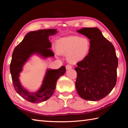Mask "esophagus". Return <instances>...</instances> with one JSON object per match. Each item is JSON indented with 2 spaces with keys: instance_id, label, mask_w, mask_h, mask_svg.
<instances>
[{
  "instance_id": "obj_1",
  "label": "esophagus",
  "mask_w": 128,
  "mask_h": 128,
  "mask_svg": "<svg viewBox=\"0 0 128 128\" xmlns=\"http://www.w3.org/2000/svg\"><path fill=\"white\" fill-rule=\"evenodd\" d=\"M66 70H68V69H72V66H69V65H67V66H66Z\"/></svg>"
}]
</instances>
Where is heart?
<instances>
[{
  "label": "heart",
  "mask_w": 128,
  "mask_h": 128,
  "mask_svg": "<svg viewBox=\"0 0 128 128\" xmlns=\"http://www.w3.org/2000/svg\"><path fill=\"white\" fill-rule=\"evenodd\" d=\"M58 52L66 55L69 63L76 64L85 59L90 50V41L86 37L69 36L62 38L56 41Z\"/></svg>",
  "instance_id": "obj_1"
}]
</instances>
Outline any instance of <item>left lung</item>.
<instances>
[{
  "label": "left lung",
  "instance_id": "left-lung-1",
  "mask_svg": "<svg viewBox=\"0 0 128 128\" xmlns=\"http://www.w3.org/2000/svg\"><path fill=\"white\" fill-rule=\"evenodd\" d=\"M77 32L90 40V50L75 68L76 88L82 99L98 101L110 94L116 84L118 59L115 49L98 28H84Z\"/></svg>",
  "mask_w": 128,
  "mask_h": 128
}]
</instances>
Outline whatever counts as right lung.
<instances>
[{"instance_id": "right-lung-1", "label": "right lung", "mask_w": 128, "mask_h": 128, "mask_svg": "<svg viewBox=\"0 0 128 128\" xmlns=\"http://www.w3.org/2000/svg\"><path fill=\"white\" fill-rule=\"evenodd\" d=\"M56 29H42L30 32L25 36L22 42L15 47L12 54L10 64V72L16 92L25 100L33 103L46 101L53 94L55 90L56 81L66 71L62 66L58 69H47L42 84L36 92H30L21 85L20 73L23 66L32 56L36 55L43 59L54 56L50 49L51 43L49 36L57 33Z\"/></svg>"}]
</instances>
